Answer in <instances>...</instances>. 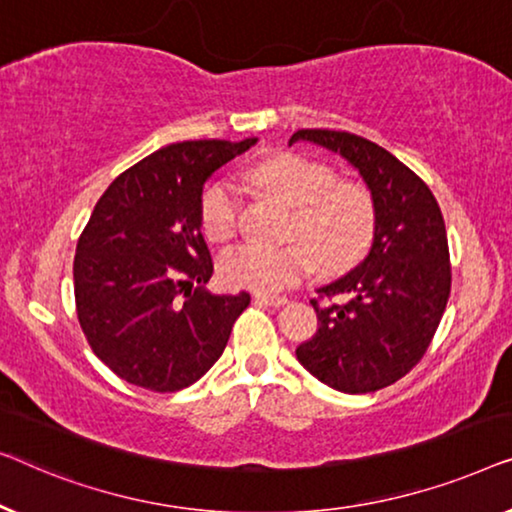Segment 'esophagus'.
I'll return each mask as SVG.
<instances>
[{"label":"esophagus","instance_id":"34e87169","mask_svg":"<svg viewBox=\"0 0 512 512\" xmlns=\"http://www.w3.org/2000/svg\"><path fill=\"white\" fill-rule=\"evenodd\" d=\"M257 301H262V304H269V306H285L287 297H283V294H271V292H257L255 294Z\"/></svg>","mask_w":512,"mask_h":512}]
</instances>
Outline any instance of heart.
Returning a JSON list of instances; mask_svg holds the SVG:
<instances>
[{"label": "heart", "instance_id": "obj_1", "mask_svg": "<svg viewBox=\"0 0 512 512\" xmlns=\"http://www.w3.org/2000/svg\"><path fill=\"white\" fill-rule=\"evenodd\" d=\"M250 181L294 208L290 243L259 246L241 243L220 259L229 285L257 292H278L299 283L318 262L327 271L357 264L376 234V204L357 183H338L327 164L280 153L250 169ZM241 197L236 185L215 183L201 199V227L211 241L232 239L239 229Z\"/></svg>", "mask_w": 512, "mask_h": 512}]
</instances>
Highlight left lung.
<instances>
[{
	"instance_id": "1",
	"label": "left lung",
	"mask_w": 512,
	"mask_h": 512,
	"mask_svg": "<svg viewBox=\"0 0 512 512\" xmlns=\"http://www.w3.org/2000/svg\"><path fill=\"white\" fill-rule=\"evenodd\" d=\"M297 141L341 155L376 204L369 255L320 287L343 301H311L318 331L299 345L297 359L331 390L376 392L420 362L448 304L452 276L441 208L422 178L378 143L331 129H299L290 146Z\"/></svg>"
}]
</instances>
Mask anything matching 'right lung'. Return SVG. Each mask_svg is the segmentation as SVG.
<instances>
[{
  "mask_svg": "<svg viewBox=\"0 0 512 512\" xmlns=\"http://www.w3.org/2000/svg\"><path fill=\"white\" fill-rule=\"evenodd\" d=\"M255 143H171L97 201L76 246V313L92 352L127 383L153 392L197 383L248 308V292L204 290L213 262L201 236V194L222 164Z\"/></svg>",
  "mask_w": 512,
  "mask_h": 512,
  "instance_id": "obj_1",
  "label": "right lung"
}]
</instances>
